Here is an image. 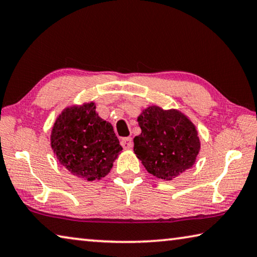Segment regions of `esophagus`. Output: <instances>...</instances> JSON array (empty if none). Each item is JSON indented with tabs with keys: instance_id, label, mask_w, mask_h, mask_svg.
Returning a JSON list of instances; mask_svg holds the SVG:
<instances>
[{
	"instance_id": "34e87169",
	"label": "esophagus",
	"mask_w": 257,
	"mask_h": 257,
	"mask_svg": "<svg viewBox=\"0 0 257 257\" xmlns=\"http://www.w3.org/2000/svg\"><path fill=\"white\" fill-rule=\"evenodd\" d=\"M121 146H122L124 150H130L133 147V139L130 137L122 138L121 139Z\"/></svg>"
}]
</instances>
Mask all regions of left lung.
Segmentation results:
<instances>
[{"instance_id":"8db88e82","label":"left lung","mask_w":257,"mask_h":257,"mask_svg":"<svg viewBox=\"0 0 257 257\" xmlns=\"http://www.w3.org/2000/svg\"><path fill=\"white\" fill-rule=\"evenodd\" d=\"M137 121L142 133L134 138V152L151 175L172 180L196 162L201 141L195 124L184 113L151 105Z\"/></svg>"}]
</instances>
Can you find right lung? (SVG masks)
Returning a JSON list of instances; mask_svg holds the SVG:
<instances>
[{
    "label": "right lung",
    "mask_w": 257,
    "mask_h": 257,
    "mask_svg": "<svg viewBox=\"0 0 257 257\" xmlns=\"http://www.w3.org/2000/svg\"><path fill=\"white\" fill-rule=\"evenodd\" d=\"M51 147L69 172L87 181L105 177L122 151L112 124L98 116L94 102L60 113L52 128Z\"/></svg>",
    "instance_id": "add662e5"
}]
</instances>
